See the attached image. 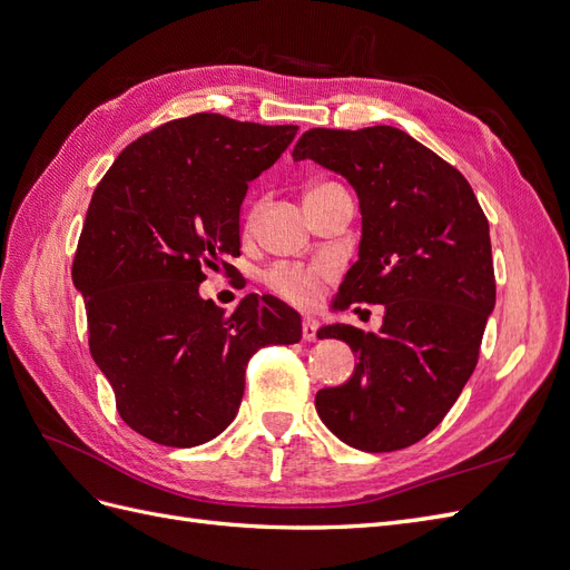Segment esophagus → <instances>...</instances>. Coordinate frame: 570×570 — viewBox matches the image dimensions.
<instances>
[{
  "mask_svg": "<svg viewBox=\"0 0 570 570\" xmlns=\"http://www.w3.org/2000/svg\"><path fill=\"white\" fill-rule=\"evenodd\" d=\"M302 335H304L306 342H316V337H318V321L316 318H304Z\"/></svg>",
  "mask_w": 570,
  "mask_h": 570,
  "instance_id": "obj_1",
  "label": "esophagus"
}]
</instances>
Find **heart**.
<instances>
[{
    "label": "heart",
    "mask_w": 570,
    "mask_h": 570,
    "mask_svg": "<svg viewBox=\"0 0 570 570\" xmlns=\"http://www.w3.org/2000/svg\"><path fill=\"white\" fill-rule=\"evenodd\" d=\"M254 214H256V209H254ZM327 273H331L327 271V266H312V268L275 266L268 271L266 283L285 299L306 306V304L316 302L318 292H321V283H323V278H327Z\"/></svg>",
    "instance_id": "b5f03b06"
}]
</instances>
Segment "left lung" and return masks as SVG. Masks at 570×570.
Segmentation results:
<instances>
[{"label":"left lung","mask_w":570,"mask_h":570,"mask_svg":"<svg viewBox=\"0 0 570 570\" xmlns=\"http://www.w3.org/2000/svg\"><path fill=\"white\" fill-rule=\"evenodd\" d=\"M292 157L335 170L358 197V258L333 308L385 306L377 335L318 331L358 364L316 394V411L354 450H404L440 425L478 364L497 292L488 218L469 180L400 128H312Z\"/></svg>","instance_id":"1"}]
</instances>
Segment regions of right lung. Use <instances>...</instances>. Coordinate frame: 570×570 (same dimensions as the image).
Wrapping results in <instances>:
<instances>
[{
	"label": "right lung",
	"instance_id": "right-lung-1",
	"mask_svg": "<svg viewBox=\"0 0 570 570\" xmlns=\"http://www.w3.org/2000/svg\"><path fill=\"white\" fill-rule=\"evenodd\" d=\"M295 135L220 114L176 118L130 142L95 189L73 285L120 419L151 442L220 435L252 354L302 340L299 314L278 297L247 295L228 316L199 297L206 271H233L247 187Z\"/></svg>",
	"mask_w": 570,
	"mask_h": 570
}]
</instances>
